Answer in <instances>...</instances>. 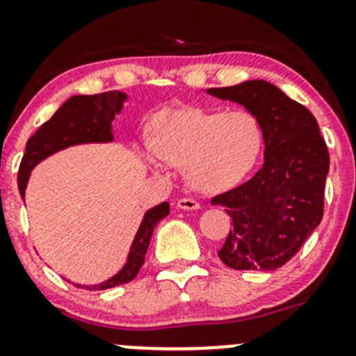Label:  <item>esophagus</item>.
I'll use <instances>...</instances> for the list:
<instances>
[{"label": "esophagus", "mask_w": 356, "mask_h": 356, "mask_svg": "<svg viewBox=\"0 0 356 356\" xmlns=\"http://www.w3.org/2000/svg\"><path fill=\"white\" fill-rule=\"evenodd\" d=\"M177 208H181V210H198L200 203L193 198H181L177 201Z\"/></svg>", "instance_id": "esophagus-1"}]
</instances>
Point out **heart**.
<instances>
[{"label":"heart","mask_w":356,"mask_h":356,"mask_svg":"<svg viewBox=\"0 0 356 356\" xmlns=\"http://www.w3.org/2000/svg\"><path fill=\"white\" fill-rule=\"evenodd\" d=\"M261 146L264 132L250 111L170 108L156 117L148 160L186 167L193 188L222 193L245 181Z\"/></svg>","instance_id":"heart-1"}]
</instances>
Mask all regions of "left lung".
Instances as JSON below:
<instances>
[{"label": "left lung", "mask_w": 356, "mask_h": 356, "mask_svg": "<svg viewBox=\"0 0 356 356\" xmlns=\"http://www.w3.org/2000/svg\"><path fill=\"white\" fill-rule=\"evenodd\" d=\"M208 95L243 105L264 132V167L211 198L232 218L218 258L234 270H275L300 251L324 215L329 152L312 111L267 81H246Z\"/></svg>", "instance_id": "left-lung-1"}]
</instances>
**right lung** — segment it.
<instances>
[{
	"label": "right lung",
	"instance_id": "1",
	"mask_svg": "<svg viewBox=\"0 0 356 356\" xmlns=\"http://www.w3.org/2000/svg\"><path fill=\"white\" fill-rule=\"evenodd\" d=\"M125 99H127V95L120 91H108L92 96L79 95L67 99L56 110V113L48 122H44L27 141L19 168L20 196L22 198L25 196V188H27L31 170L46 156L53 155V153L60 152L63 148H68V146L84 145V143L113 141L111 120L122 110ZM168 213H170V208H168L167 201L146 211L145 218H143L141 225L138 229V234L132 241L127 261H125V265L118 274H115L113 277L102 282V284L74 286L89 291H102L131 282L138 275L143 264H145V254L148 251L149 239H152L156 224L161 218L167 217Z\"/></svg>",
	"mask_w": 356,
	"mask_h": 356
}]
</instances>
